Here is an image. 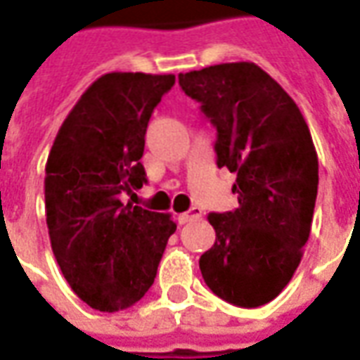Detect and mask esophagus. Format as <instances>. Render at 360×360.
<instances>
[{"instance_id":"1","label":"esophagus","mask_w":360,"mask_h":360,"mask_svg":"<svg viewBox=\"0 0 360 360\" xmlns=\"http://www.w3.org/2000/svg\"><path fill=\"white\" fill-rule=\"evenodd\" d=\"M202 216V210L200 208H191L188 212H185V214H179V224H188V221H195V219H198Z\"/></svg>"}]
</instances>
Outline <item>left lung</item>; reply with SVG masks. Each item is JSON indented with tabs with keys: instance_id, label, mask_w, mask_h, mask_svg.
Wrapping results in <instances>:
<instances>
[{
	"instance_id": "1",
	"label": "left lung",
	"mask_w": 360,
	"mask_h": 360,
	"mask_svg": "<svg viewBox=\"0 0 360 360\" xmlns=\"http://www.w3.org/2000/svg\"><path fill=\"white\" fill-rule=\"evenodd\" d=\"M218 131V167L237 173L239 208L210 214L216 243L198 264L219 299L255 309L291 281L309 241L318 156L293 98L250 61L179 73Z\"/></svg>"
}]
</instances>
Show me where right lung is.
Wrapping results in <instances>:
<instances>
[{"label": "right lung", "mask_w": 360, "mask_h": 360, "mask_svg": "<svg viewBox=\"0 0 360 360\" xmlns=\"http://www.w3.org/2000/svg\"><path fill=\"white\" fill-rule=\"evenodd\" d=\"M173 84L175 75H102L69 111L46 162L53 257L77 297L102 312L141 301L177 227L172 214L121 200L146 183L144 134Z\"/></svg>", "instance_id": "1"}]
</instances>
